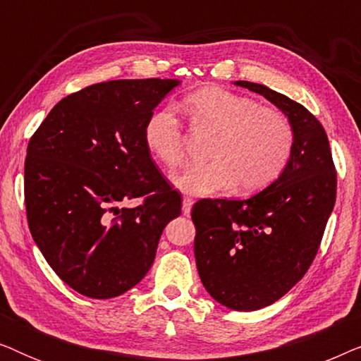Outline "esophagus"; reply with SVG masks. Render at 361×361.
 <instances>
[{"instance_id": "obj_1", "label": "esophagus", "mask_w": 361, "mask_h": 361, "mask_svg": "<svg viewBox=\"0 0 361 361\" xmlns=\"http://www.w3.org/2000/svg\"><path fill=\"white\" fill-rule=\"evenodd\" d=\"M192 205H194V199H190V197H184V200H182V214L189 215L192 210Z\"/></svg>"}]
</instances>
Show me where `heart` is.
I'll return each mask as SVG.
<instances>
[{
    "label": "heart",
    "mask_w": 361,
    "mask_h": 361,
    "mask_svg": "<svg viewBox=\"0 0 361 361\" xmlns=\"http://www.w3.org/2000/svg\"><path fill=\"white\" fill-rule=\"evenodd\" d=\"M194 125L216 131L209 157L172 176L182 192L210 195L236 185L241 192L264 189L279 179L294 151V130L279 110L220 87H207L185 98ZM147 151L166 167L184 159V128L176 108L166 105L146 120Z\"/></svg>",
    "instance_id": "1"
}]
</instances>
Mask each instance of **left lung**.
<instances>
[{
    "instance_id": "obj_1",
    "label": "left lung",
    "mask_w": 361,
    "mask_h": 361,
    "mask_svg": "<svg viewBox=\"0 0 361 361\" xmlns=\"http://www.w3.org/2000/svg\"><path fill=\"white\" fill-rule=\"evenodd\" d=\"M235 83L274 103L294 130L289 164L263 192L192 209L202 284L216 302L246 312L276 302L307 273L334 210L337 172L327 133L307 108L266 85Z\"/></svg>"
}]
</instances>
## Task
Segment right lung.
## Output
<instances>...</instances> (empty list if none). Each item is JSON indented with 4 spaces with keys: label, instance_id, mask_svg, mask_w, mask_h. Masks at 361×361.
Wrapping results in <instances>:
<instances>
[{
    "label": "right lung",
    "instance_id": "right-lung-1",
    "mask_svg": "<svg viewBox=\"0 0 361 361\" xmlns=\"http://www.w3.org/2000/svg\"><path fill=\"white\" fill-rule=\"evenodd\" d=\"M179 80H111L67 95L27 145L24 202L49 266L73 290L116 298L145 278L182 200L151 159L146 120ZM131 198L142 204L120 211Z\"/></svg>",
    "mask_w": 361,
    "mask_h": 361
}]
</instances>
